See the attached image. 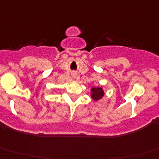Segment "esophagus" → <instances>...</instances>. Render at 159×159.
Segmentation results:
<instances>
[{
	"label": "esophagus",
	"mask_w": 159,
	"mask_h": 159,
	"mask_svg": "<svg viewBox=\"0 0 159 159\" xmlns=\"http://www.w3.org/2000/svg\"><path fill=\"white\" fill-rule=\"evenodd\" d=\"M72 76L74 77V78H75V77H76V74H75V72H73L72 73Z\"/></svg>",
	"instance_id": "obj_1"
}]
</instances>
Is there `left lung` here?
Returning <instances> with one entry per match:
<instances>
[{"label": "left lung", "instance_id": "obj_1", "mask_svg": "<svg viewBox=\"0 0 159 159\" xmlns=\"http://www.w3.org/2000/svg\"><path fill=\"white\" fill-rule=\"evenodd\" d=\"M104 96V91L102 87H93L91 89V97L93 100L97 101Z\"/></svg>", "mask_w": 159, "mask_h": 159}]
</instances>
